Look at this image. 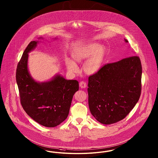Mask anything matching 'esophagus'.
<instances>
[{"label": "esophagus", "instance_id": "obj_1", "mask_svg": "<svg viewBox=\"0 0 158 158\" xmlns=\"http://www.w3.org/2000/svg\"><path fill=\"white\" fill-rule=\"evenodd\" d=\"M79 86L81 88H85L86 87V83L84 81H81L79 83Z\"/></svg>", "mask_w": 158, "mask_h": 158}]
</instances>
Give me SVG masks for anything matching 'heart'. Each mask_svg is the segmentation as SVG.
<instances>
[{"label": "heart", "instance_id": "heart-1", "mask_svg": "<svg viewBox=\"0 0 158 158\" xmlns=\"http://www.w3.org/2000/svg\"><path fill=\"white\" fill-rule=\"evenodd\" d=\"M106 53V49L103 45L89 44L75 49L73 52L72 56L78 63L88 58L83 64V69L88 75H94L101 69ZM66 63L70 72H77L78 71V67L72 60L67 59Z\"/></svg>", "mask_w": 158, "mask_h": 158}]
</instances>
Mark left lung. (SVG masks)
Segmentation results:
<instances>
[{"mask_svg": "<svg viewBox=\"0 0 158 158\" xmlns=\"http://www.w3.org/2000/svg\"><path fill=\"white\" fill-rule=\"evenodd\" d=\"M142 73L140 58L133 56L106 64L89 77V106L96 120L109 125L130 113L141 94Z\"/></svg>", "mask_w": 158, "mask_h": 158, "instance_id": "1", "label": "left lung"}]
</instances>
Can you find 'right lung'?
Masks as SVG:
<instances>
[{"label":"right lung","mask_w":158,"mask_h":158,"mask_svg":"<svg viewBox=\"0 0 158 158\" xmlns=\"http://www.w3.org/2000/svg\"><path fill=\"white\" fill-rule=\"evenodd\" d=\"M37 43H29L18 64L16 78L20 101L26 114L33 120L42 126L53 127L67 118L73 96L79 90V82L66 80L60 75L49 82H35L28 72L27 59L28 53Z\"/></svg>","instance_id":"add662e5"}]
</instances>
